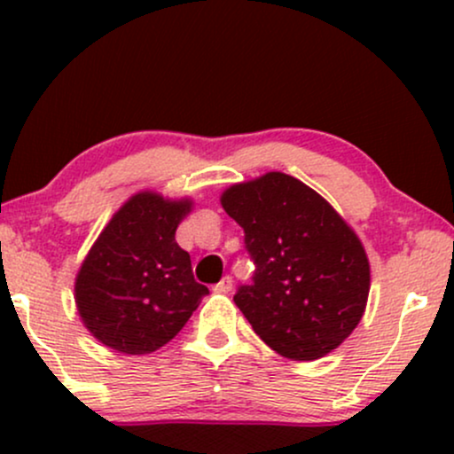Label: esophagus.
<instances>
[{"label":"esophagus","instance_id":"34e87169","mask_svg":"<svg viewBox=\"0 0 454 454\" xmlns=\"http://www.w3.org/2000/svg\"><path fill=\"white\" fill-rule=\"evenodd\" d=\"M213 290H215V293H220V294H228L232 290V278H228V275H226V278H223L220 284H215V288H213Z\"/></svg>","mask_w":454,"mask_h":454}]
</instances>
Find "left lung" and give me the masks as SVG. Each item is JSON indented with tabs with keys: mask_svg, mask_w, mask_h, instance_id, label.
Wrapping results in <instances>:
<instances>
[{
	"mask_svg": "<svg viewBox=\"0 0 454 454\" xmlns=\"http://www.w3.org/2000/svg\"><path fill=\"white\" fill-rule=\"evenodd\" d=\"M256 264L234 303L256 335L293 361H316L350 337L364 314L372 270L356 232L317 192L284 173L223 190Z\"/></svg>",
	"mask_w": 454,
	"mask_h": 454,
	"instance_id": "8db88e82",
	"label": "left lung"
}]
</instances>
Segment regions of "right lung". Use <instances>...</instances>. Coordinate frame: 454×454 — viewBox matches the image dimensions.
<instances>
[{
	"instance_id": "right-lung-1",
	"label": "right lung",
	"mask_w": 454,
	"mask_h": 454,
	"mask_svg": "<svg viewBox=\"0 0 454 454\" xmlns=\"http://www.w3.org/2000/svg\"><path fill=\"white\" fill-rule=\"evenodd\" d=\"M192 198L138 192L104 226L74 281L78 316L111 350L149 354L168 343L209 288L175 241Z\"/></svg>"
}]
</instances>
